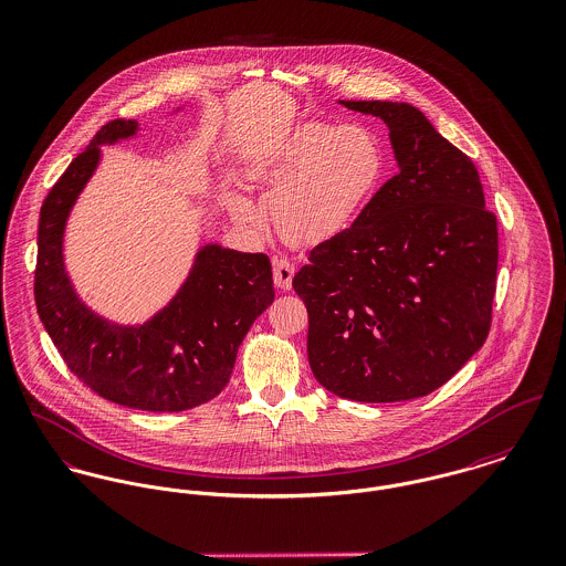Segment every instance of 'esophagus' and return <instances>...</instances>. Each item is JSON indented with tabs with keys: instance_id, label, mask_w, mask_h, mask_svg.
Masks as SVG:
<instances>
[{
	"instance_id": "esophagus-1",
	"label": "esophagus",
	"mask_w": 566,
	"mask_h": 566,
	"mask_svg": "<svg viewBox=\"0 0 566 566\" xmlns=\"http://www.w3.org/2000/svg\"><path fill=\"white\" fill-rule=\"evenodd\" d=\"M293 275H295V266L286 259H273V282L277 289L289 291L293 286Z\"/></svg>"
}]
</instances>
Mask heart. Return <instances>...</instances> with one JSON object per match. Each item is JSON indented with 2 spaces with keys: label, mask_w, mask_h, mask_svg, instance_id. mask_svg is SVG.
I'll list each match as a JSON object with an SVG mask.
<instances>
[{
  "label": "heart",
  "mask_w": 566,
  "mask_h": 566,
  "mask_svg": "<svg viewBox=\"0 0 566 566\" xmlns=\"http://www.w3.org/2000/svg\"><path fill=\"white\" fill-rule=\"evenodd\" d=\"M384 175L386 153L373 130L321 120L293 127L250 166V176L273 191L271 218L277 232L297 245L325 241L347 228ZM228 205L241 223L262 219L245 196L232 193Z\"/></svg>",
  "instance_id": "heart-1"
}]
</instances>
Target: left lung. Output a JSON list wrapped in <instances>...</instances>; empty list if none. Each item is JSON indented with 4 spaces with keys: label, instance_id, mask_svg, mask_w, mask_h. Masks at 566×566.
Segmentation results:
<instances>
[{
    "label": "left lung",
    "instance_id": "1",
    "mask_svg": "<svg viewBox=\"0 0 566 566\" xmlns=\"http://www.w3.org/2000/svg\"><path fill=\"white\" fill-rule=\"evenodd\" d=\"M340 103L388 125L398 175L293 277L307 307L310 368L348 400L420 398L489 336L497 219L472 159L418 107Z\"/></svg>",
    "mask_w": 566,
    "mask_h": 566
}]
</instances>
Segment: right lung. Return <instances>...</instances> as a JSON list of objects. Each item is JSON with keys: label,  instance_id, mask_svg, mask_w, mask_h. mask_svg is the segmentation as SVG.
<instances>
[{"label": "right lung", "instance_id": "right-lung-1", "mask_svg": "<svg viewBox=\"0 0 566 566\" xmlns=\"http://www.w3.org/2000/svg\"><path fill=\"white\" fill-rule=\"evenodd\" d=\"M137 120H112L44 198L34 275L36 310L71 373L98 396L142 411H185L226 388L237 350L271 305V262L209 243L172 302L142 325H118L92 312L64 269L66 219L101 161L103 144L137 133Z\"/></svg>", "mask_w": 566, "mask_h": 566}]
</instances>
